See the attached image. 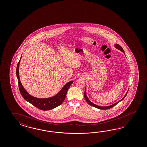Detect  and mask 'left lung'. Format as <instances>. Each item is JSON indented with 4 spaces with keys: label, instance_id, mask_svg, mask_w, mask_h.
Listing matches in <instances>:
<instances>
[{
    "label": "left lung",
    "instance_id": "8db88e82",
    "mask_svg": "<svg viewBox=\"0 0 147 147\" xmlns=\"http://www.w3.org/2000/svg\"><path fill=\"white\" fill-rule=\"evenodd\" d=\"M115 48H116L117 49H119V50H120L121 51H122V52H123L124 53H125V52H124V50L123 49H122V47L120 46L118 44H115ZM128 90L127 91V93L125 95V96H124V98H122L121 100L120 101H118V102H117L115 103H114V104H113V105H111V106H106V107H101V106H98V105H95V104H94L90 100H89V99H88V98H87V95H86V90H85V94H84V96H85V100H86V101H87V102L88 103V104H89V105H90V106H93V107H95V108H97L98 109H104V110H105V109H110V108H111L112 107H114V106H115V105H116L118 103L120 102L121 101H122V100H123V99H124V98L125 97V96L127 95V94L128 93Z\"/></svg>",
    "mask_w": 147,
    "mask_h": 147
}]
</instances>
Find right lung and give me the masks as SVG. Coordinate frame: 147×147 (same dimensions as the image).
Listing matches in <instances>:
<instances>
[{
  "instance_id": "add662e5",
  "label": "right lung",
  "mask_w": 147,
  "mask_h": 147,
  "mask_svg": "<svg viewBox=\"0 0 147 147\" xmlns=\"http://www.w3.org/2000/svg\"><path fill=\"white\" fill-rule=\"evenodd\" d=\"M20 60L19 61L17 66V76L18 78V86L20 92L23 98L28 102L31 103L34 106L39 108L42 111H48L54 108L61 105L63 102L67 94V90L69 88L70 86L73 84V81L68 82L65 85L62 89L56 95L52 98H35L30 95L23 87L20 82L19 75V67Z\"/></svg>"
}]
</instances>
